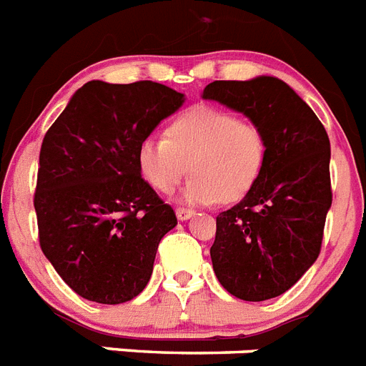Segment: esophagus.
I'll list each match as a JSON object with an SVG mask.
<instances>
[{
    "mask_svg": "<svg viewBox=\"0 0 366 366\" xmlns=\"http://www.w3.org/2000/svg\"><path fill=\"white\" fill-rule=\"evenodd\" d=\"M176 217H177V220H189L190 217H194V211H192V209H187V207H177Z\"/></svg>",
    "mask_w": 366,
    "mask_h": 366,
    "instance_id": "obj_1",
    "label": "esophagus"
}]
</instances>
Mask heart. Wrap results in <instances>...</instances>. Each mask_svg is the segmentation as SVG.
<instances>
[{"label":"heart","mask_w":366,"mask_h":366,"mask_svg":"<svg viewBox=\"0 0 366 366\" xmlns=\"http://www.w3.org/2000/svg\"><path fill=\"white\" fill-rule=\"evenodd\" d=\"M267 135L252 120L233 111L199 105L181 112L168 124L164 137H146L139 144L140 176L161 194L176 189L181 177L192 174L183 189L190 204L237 202L255 185L267 162Z\"/></svg>","instance_id":"b5f03b06"}]
</instances>
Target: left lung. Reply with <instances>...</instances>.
<instances>
[{
	"label": "left lung",
	"instance_id": "obj_1",
	"mask_svg": "<svg viewBox=\"0 0 366 366\" xmlns=\"http://www.w3.org/2000/svg\"><path fill=\"white\" fill-rule=\"evenodd\" d=\"M205 99L244 112L267 135V162L239 204L217 217L213 270L235 298L263 302L317 261L332 207L330 139L322 122L276 77L213 81Z\"/></svg>",
	"mask_w": 366,
	"mask_h": 366
}]
</instances>
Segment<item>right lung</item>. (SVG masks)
I'll list each match as a JSON object with an SVG mask.
<instances>
[{
	"instance_id": "1",
	"label": "right lung",
	"mask_w": 366,
	"mask_h": 366,
	"mask_svg": "<svg viewBox=\"0 0 366 366\" xmlns=\"http://www.w3.org/2000/svg\"><path fill=\"white\" fill-rule=\"evenodd\" d=\"M183 94L153 81H89L44 135L34 211L44 255L74 292L117 305L148 285L177 218L137 167L139 144Z\"/></svg>"
}]
</instances>
